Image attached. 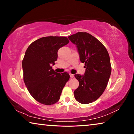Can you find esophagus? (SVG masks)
<instances>
[{"instance_id":"esophagus-1","label":"esophagus","mask_w":134,"mask_h":134,"mask_svg":"<svg viewBox=\"0 0 134 134\" xmlns=\"http://www.w3.org/2000/svg\"><path fill=\"white\" fill-rule=\"evenodd\" d=\"M70 77H71V78H74V74H70Z\"/></svg>"}]
</instances>
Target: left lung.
I'll use <instances>...</instances> for the list:
<instances>
[{"label": "left lung", "instance_id": "1", "mask_svg": "<svg viewBox=\"0 0 134 134\" xmlns=\"http://www.w3.org/2000/svg\"><path fill=\"white\" fill-rule=\"evenodd\" d=\"M68 38L76 45L86 68L84 75H74L79 82L74 97L80 103H92L99 98L107 86L112 70L109 55L102 43L89 33L79 32Z\"/></svg>", "mask_w": 134, "mask_h": 134}]
</instances>
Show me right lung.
Segmentation results:
<instances>
[{
  "instance_id": "obj_1",
  "label": "right lung",
  "mask_w": 134,
  "mask_h": 134,
  "mask_svg": "<svg viewBox=\"0 0 134 134\" xmlns=\"http://www.w3.org/2000/svg\"><path fill=\"white\" fill-rule=\"evenodd\" d=\"M69 42L65 37H42L29 45L25 54L22 64L24 83L31 96L43 105L57 102L69 80L68 72L58 73L51 66L57 59L58 49Z\"/></svg>"
}]
</instances>
